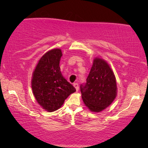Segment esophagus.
Returning <instances> with one entry per match:
<instances>
[{
	"label": "esophagus",
	"mask_w": 148,
	"mask_h": 148,
	"mask_svg": "<svg viewBox=\"0 0 148 148\" xmlns=\"http://www.w3.org/2000/svg\"><path fill=\"white\" fill-rule=\"evenodd\" d=\"M73 86L75 87V88L76 91H78L79 90V85H78V84H77V83H75V84H73Z\"/></svg>",
	"instance_id": "34e87169"
}]
</instances>
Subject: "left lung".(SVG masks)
<instances>
[{
  "label": "left lung",
  "instance_id": "1",
  "mask_svg": "<svg viewBox=\"0 0 148 148\" xmlns=\"http://www.w3.org/2000/svg\"><path fill=\"white\" fill-rule=\"evenodd\" d=\"M82 98L89 110L100 112L112 104L117 95L116 77L110 66L96 57L85 86H81Z\"/></svg>",
  "mask_w": 148,
  "mask_h": 148
}]
</instances>
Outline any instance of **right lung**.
<instances>
[{
  "label": "right lung",
  "instance_id": "obj_1",
  "mask_svg": "<svg viewBox=\"0 0 148 148\" xmlns=\"http://www.w3.org/2000/svg\"><path fill=\"white\" fill-rule=\"evenodd\" d=\"M60 48L46 52L38 60L32 77V89L36 100L48 112H54L76 90L60 72Z\"/></svg>",
  "mask_w": 148,
  "mask_h": 148
}]
</instances>
